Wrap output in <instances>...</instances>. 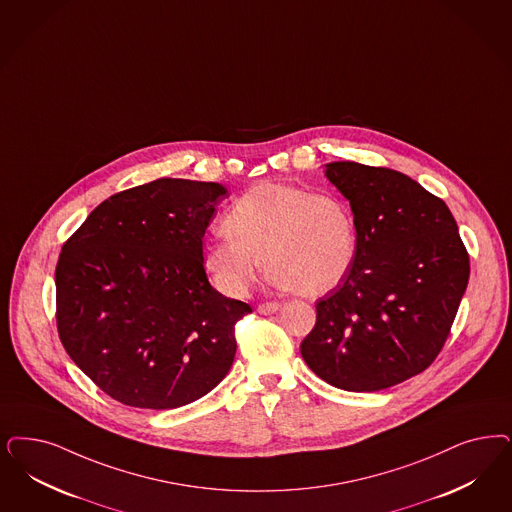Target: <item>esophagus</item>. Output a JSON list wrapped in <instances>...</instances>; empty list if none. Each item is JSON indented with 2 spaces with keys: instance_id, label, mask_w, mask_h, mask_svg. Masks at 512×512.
<instances>
[{
  "instance_id": "esophagus-1",
  "label": "esophagus",
  "mask_w": 512,
  "mask_h": 512,
  "mask_svg": "<svg viewBox=\"0 0 512 512\" xmlns=\"http://www.w3.org/2000/svg\"><path fill=\"white\" fill-rule=\"evenodd\" d=\"M282 308V304L280 302H263V304H259V314H263V316H268V314H274V312H278Z\"/></svg>"
}]
</instances>
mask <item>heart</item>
<instances>
[{"mask_svg":"<svg viewBox=\"0 0 512 512\" xmlns=\"http://www.w3.org/2000/svg\"><path fill=\"white\" fill-rule=\"evenodd\" d=\"M223 230L227 236L202 246L200 263L227 297L246 295L265 263L274 285L304 297L327 295L348 278L359 249L355 215L344 198L276 181L247 189L230 206Z\"/></svg>","mask_w":512,"mask_h":512,"instance_id":"obj_1","label":"heart"}]
</instances>
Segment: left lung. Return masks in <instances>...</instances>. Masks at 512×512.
<instances>
[{
    "instance_id": "left-lung-1",
    "label": "left lung",
    "mask_w": 512,
    "mask_h": 512,
    "mask_svg": "<svg viewBox=\"0 0 512 512\" xmlns=\"http://www.w3.org/2000/svg\"><path fill=\"white\" fill-rule=\"evenodd\" d=\"M325 176L350 202L359 249L348 278L318 300L300 353L335 388H391L441 352L469 255L448 206L412 177L350 160L325 164Z\"/></svg>"
}]
</instances>
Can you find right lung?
Here are the masks:
<instances>
[{
  "mask_svg": "<svg viewBox=\"0 0 512 512\" xmlns=\"http://www.w3.org/2000/svg\"><path fill=\"white\" fill-rule=\"evenodd\" d=\"M229 191L162 177L104 200L62 247L58 335L73 363L126 406L168 410L230 371L236 321L251 312L215 291L202 238Z\"/></svg>",
  "mask_w": 512,
  "mask_h": 512,
  "instance_id": "1",
  "label": "right lung"
}]
</instances>
